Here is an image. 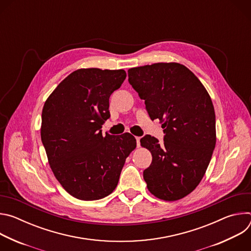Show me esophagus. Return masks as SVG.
Returning <instances> with one entry per match:
<instances>
[{"label":"esophagus","instance_id":"esophagus-1","mask_svg":"<svg viewBox=\"0 0 251 251\" xmlns=\"http://www.w3.org/2000/svg\"><path fill=\"white\" fill-rule=\"evenodd\" d=\"M140 137H136V141H137V146L139 147L140 146Z\"/></svg>","mask_w":251,"mask_h":251}]
</instances>
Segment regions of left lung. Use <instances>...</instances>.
<instances>
[{
  "mask_svg": "<svg viewBox=\"0 0 251 251\" xmlns=\"http://www.w3.org/2000/svg\"><path fill=\"white\" fill-rule=\"evenodd\" d=\"M128 81L145 100L152 120L163 122L164 142L150 135L141 146L152 154L143 172L151 194L173 201L201 181L216 147V114L209 94L192 71L176 62L130 68Z\"/></svg>",
  "mask_w": 251,
  "mask_h": 251,
  "instance_id": "8db88e82",
  "label": "left lung"
}]
</instances>
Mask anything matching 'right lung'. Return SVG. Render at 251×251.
I'll list each match as a JSON object with an SVG mask.
<instances>
[{
  "label": "right lung",
  "mask_w": 251,
  "mask_h": 251,
  "mask_svg": "<svg viewBox=\"0 0 251 251\" xmlns=\"http://www.w3.org/2000/svg\"><path fill=\"white\" fill-rule=\"evenodd\" d=\"M126 78L123 69L80 68L47 99L41 137L56 180L73 197L100 200L117 187L126 158L136 148L130 133L102 135L109 97Z\"/></svg>",
  "instance_id": "add662e5"
}]
</instances>
